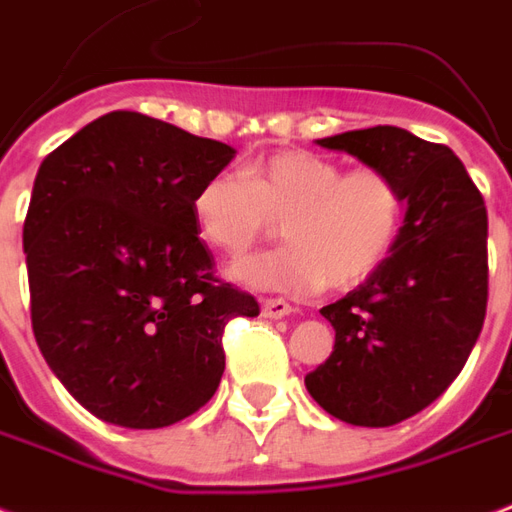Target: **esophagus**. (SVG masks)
Masks as SVG:
<instances>
[{"label":"esophagus","instance_id":"obj_1","mask_svg":"<svg viewBox=\"0 0 512 512\" xmlns=\"http://www.w3.org/2000/svg\"><path fill=\"white\" fill-rule=\"evenodd\" d=\"M260 309H263V317H268V320H282L287 314H293V306L282 301V298H263Z\"/></svg>","mask_w":512,"mask_h":512}]
</instances>
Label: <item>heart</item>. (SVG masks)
Here are the masks:
<instances>
[{"label": "heart", "mask_w": 512, "mask_h": 512, "mask_svg": "<svg viewBox=\"0 0 512 512\" xmlns=\"http://www.w3.org/2000/svg\"><path fill=\"white\" fill-rule=\"evenodd\" d=\"M404 192L380 168L347 170L312 151H279L244 173H217L192 195L200 238L238 257L282 225L285 249L230 268L238 285L314 295L355 287L385 266L404 225Z\"/></svg>", "instance_id": "b5f03b06"}]
</instances>
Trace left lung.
<instances>
[{
	"label": "left lung",
	"mask_w": 512,
	"mask_h": 512,
	"mask_svg": "<svg viewBox=\"0 0 512 512\" xmlns=\"http://www.w3.org/2000/svg\"><path fill=\"white\" fill-rule=\"evenodd\" d=\"M399 181L407 211L396 249L363 285L320 309L336 331L306 391L328 415L385 429L437 401L486 320L488 214L448 146L401 127L320 138Z\"/></svg>",
	"instance_id": "left-lung-1"
}]
</instances>
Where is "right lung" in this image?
I'll return each mask as SVG.
<instances>
[{
	"label": "right lung",
	"instance_id": "add662e5",
	"mask_svg": "<svg viewBox=\"0 0 512 512\" xmlns=\"http://www.w3.org/2000/svg\"><path fill=\"white\" fill-rule=\"evenodd\" d=\"M236 157L143 113L113 111L51 151L24 222L32 328L45 363L105 423L162 429L206 404L222 333L257 317L214 279L192 195Z\"/></svg>",
	"mask_w": 512,
	"mask_h": 512
}]
</instances>
